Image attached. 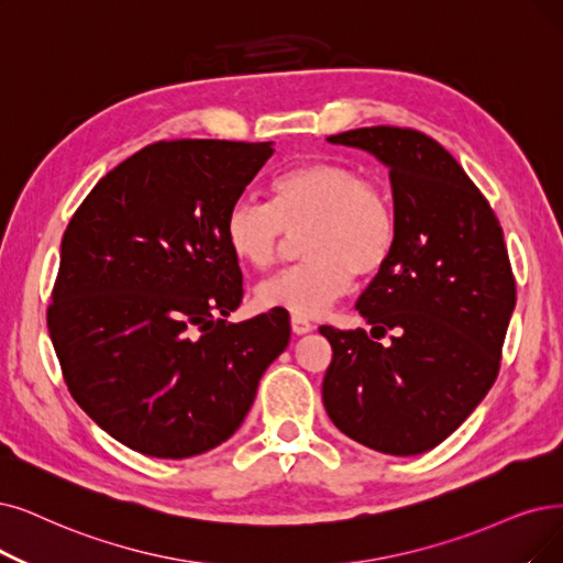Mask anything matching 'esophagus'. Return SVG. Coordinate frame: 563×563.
<instances>
[{
  "mask_svg": "<svg viewBox=\"0 0 563 563\" xmlns=\"http://www.w3.org/2000/svg\"><path fill=\"white\" fill-rule=\"evenodd\" d=\"M290 330H294L296 334H307L313 330V325L305 317H290Z\"/></svg>",
  "mask_w": 563,
  "mask_h": 563,
  "instance_id": "34e87169",
  "label": "esophagus"
}]
</instances>
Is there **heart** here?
I'll use <instances>...</instances> for the list:
<instances>
[{
  "mask_svg": "<svg viewBox=\"0 0 563 563\" xmlns=\"http://www.w3.org/2000/svg\"><path fill=\"white\" fill-rule=\"evenodd\" d=\"M300 233L305 261L261 282L256 302L309 319L349 294L353 273L384 267L397 238L393 198L357 168L317 159L282 173L269 203L242 196L223 219L231 254L254 269H267Z\"/></svg>",
  "mask_w": 563,
  "mask_h": 563,
  "instance_id": "heart-1",
  "label": "heart"
}]
</instances>
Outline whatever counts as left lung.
Listing matches in <instances>:
<instances>
[{
	"mask_svg": "<svg viewBox=\"0 0 563 563\" xmlns=\"http://www.w3.org/2000/svg\"><path fill=\"white\" fill-rule=\"evenodd\" d=\"M330 143L372 152L390 168L397 238L355 309L365 330L321 325L332 360L330 420L386 455H418L451 437L501 367L515 307L504 231L471 177L422 131L365 126Z\"/></svg>",
	"mask_w": 563,
	"mask_h": 563,
	"instance_id": "1",
	"label": "left lung"
}]
</instances>
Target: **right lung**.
Returning a JSON list of instances; mask_svg holds the SVG:
<instances>
[{
    "label": "right lung",
    "mask_w": 563,
    "mask_h": 563,
    "mask_svg": "<svg viewBox=\"0 0 563 563\" xmlns=\"http://www.w3.org/2000/svg\"><path fill=\"white\" fill-rule=\"evenodd\" d=\"M273 143L183 139L103 175L62 238L48 332L64 384L112 439L183 460L233 437L286 349L273 309L242 323L223 219Z\"/></svg>",
    "instance_id": "obj_1"
}]
</instances>
